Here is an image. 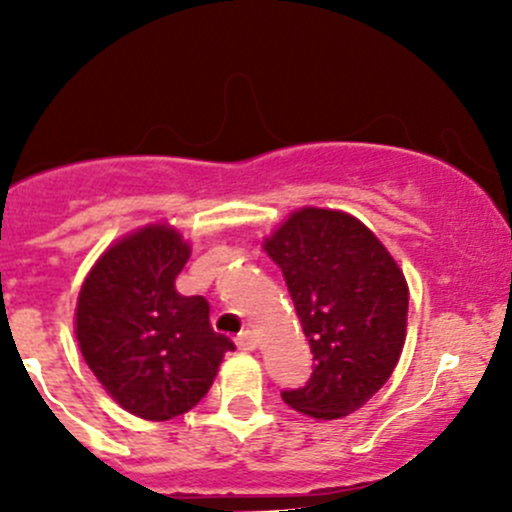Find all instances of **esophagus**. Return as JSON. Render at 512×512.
Wrapping results in <instances>:
<instances>
[{
	"label": "esophagus",
	"instance_id": "esophagus-1",
	"mask_svg": "<svg viewBox=\"0 0 512 512\" xmlns=\"http://www.w3.org/2000/svg\"><path fill=\"white\" fill-rule=\"evenodd\" d=\"M237 347H240L242 352H255V347H257L255 334H252V332H242L240 337H237Z\"/></svg>",
	"mask_w": 512,
	"mask_h": 512
}]
</instances>
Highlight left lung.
I'll list each match as a JSON object with an SVG mask.
<instances>
[{"label":"left lung","mask_w":512,"mask_h":512,"mask_svg":"<svg viewBox=\"0 0 512 512\" xmlns=\"http://www.w3.org/2000/svg\"><path fill=\"white\" fill-rule=\"evenodd\" d=\"M280 265L304 337L312 379L282 391L299 414H354L396 369L406 342L409 285L379 237L342 210L302 208L265 240Z\"/></svg>","instance_id":"obj_1"}]
</instances>
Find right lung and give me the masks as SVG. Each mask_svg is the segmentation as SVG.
I'll use <instances>...</instances> for the list:
<instances>
[{
  "instance_id": "add662e5",
  "label": "right lung",
  "mask_w": 512,
  "mask_h": 512,
  "mask_svg": "<svg viewBox=\"0 0 512 512\" xmlns=\"http://www.w3.org/2000/svg\"><path fill=\"white\" fill-rule=\"evenodd\" d=\"M188 257L175 227H141L98 257L79 292L76 339L86 364L116 404L146 421L193 409L235 349L210 327L208 299L175 289Z\"/></svg>"
}]
</instances>
